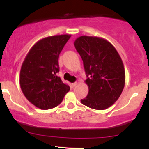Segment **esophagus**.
I'll return each mask as SVG.
<instances>
[{
    "label": "esophagus",
    "instance_id": "34e87169",
    "mask_svg": "<svg viewBox=\"0 0 149 149\" xmlns=\"http://www.w3.org/2000/svg\"><path fill=\"white\" fill-rule=\"evenodd\" d=\"M77 85V83L75 82V83H73V84H72V86H73V87H74V86H76Z\"/></svg>",
    "mask_w": 149,
    "mask_h": 149
}]
</instances>
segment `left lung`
Returning a JSON list of instances; mask_svg holds the SVG:
<instances>
[{
  "mask_svg": "<svg viewBox=\"0 0 149 149\" xmlns=\"http://www.w3.org/2000/svg\"><path fill=\"white\" fill-rule=\"evenodd\" d=\"M81 55L87 79V96L81 103L95 110L113 104L125 84L123 62L114 46L103 38L82 36L74 42Z\"/></svg>",
  "mask_w": 149,
  "mask_h": 149,
  "instance_id": "left-lung-1",
  "label": "left lung"
}]
</instances>
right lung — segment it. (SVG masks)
Instances as JSON below:
<instances>
[{
    "label": "right lung",
    "mask_w": 149,
    "mask_h": 149,
    "mask_svg": "<svg viewBox=\"0 0 149 149\" xmlns=\"http://www.w3.org/2000/svg\"><path fill=\"white\" fill-rule=\"evenodd\" d=\"M71 35L43 38L30 48L20 71L21 89L27 100L42 110L58 106L70 87L56 75L59 55Z\"/></svg>",
    "instance_id": "add662e5"
}]
</instances>
